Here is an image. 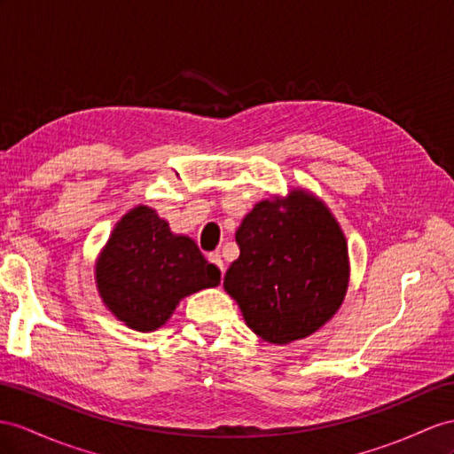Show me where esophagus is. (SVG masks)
Listing matches in <instances>:
<instances>
[{
    "mask_svg": "<svg viewBox=\"0 0 454 454\" xmlns=\"http://www.w3.org/2000/svg\"><path fill=\"white\" fill-rule=\"evenodd\" d=\"M208 262H213L215 266H218L220 272L224 274V262H223V257H220V253H208Z\"/></svg>",
    "mask_w": 454,
    "mask_h": 454,
    "instance_id": "obj_1",
    "label": "esophagus"
}]
</instances>
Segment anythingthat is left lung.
<instances>
[{
    "mask_svg": "<svg viewBox=\"0 0 454 454\" xmlns=\"http://www.w3.org/2000/svg\"><path fill=\"white\" fill-rule=\"evenodd\" d=\"M239 257L226 294L262 341L305 340L333 318L347 295L348 247L320 197L294 188L253 207L236 231Z\"/></svg>",
    "mask_w": 454,
    "mask_h": 454,
    "instance_id": "obj_1",
    "label": "left lung"
}]
</instances>
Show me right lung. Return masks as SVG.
Segmentation results:
<instances>
[{"label": "right lung", "instance_id": "add662e5", "mask_svg": "<svg viewBox=\"0 0 454 454\" xmlns=\"http://www.w3.org/2000/svg\"><path fill=\"white\" fill-rule=\"evenodd\" d=\"M111 315L136 332L165 326L184 297L220 284L197 243L174 234L155 208L137 205L114 224L94 266Z\"/></svg>", "mask_w": 454, "mask_h": 454}]
</instances>
